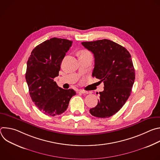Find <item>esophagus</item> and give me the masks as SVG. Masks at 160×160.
I'll use <instances>...</instances> for the list:
<instances>
[{
	"label": "esophagus",
	"instance_id": "34e87169",
	"mask_svg": "<svg viewBox=\"0 0 160 160\" xmlns=\"http://www.w3.org/2000/svg\"><path fill=\"white\" fill-rule=\"evenodd\" d=\"M78 92L82 93V94H88V92H87V91H85L84 90H78Z\"/></svg>",
	"mask_w": 160,
	"mask_h": 160
}]
</instances>
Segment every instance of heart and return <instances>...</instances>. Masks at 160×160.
I'll use <instances>...</instances> for the list:
<instances>
[{"instance_id":"b5f03b06","label":"heart","mask_w":160,"mask_h":160,"mask_svg":"<svg viewBox=\"0 0 160 160\" xmlns=\"http://www.w3.org/2000/svg\"><path fill=\"white\" fill-rule=\"evenodd\" d=\"M83 53H89V52L88 51H83L82 52V54H83Z\"/></svg>"}]
</instances>
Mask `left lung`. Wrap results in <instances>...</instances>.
Instances as JSON below:
<instances>
[{
	"label": "left lung",
	"mask_w": 160,
	"mask_h": 160,
	"mask_svg": "<svg viewBox=\"0 0 160 160\" xmlns=\"http://www.w3.org/2000/svg\"><path fill=\"white\" fill-rule=\"evenodd\" d=\"M94 54L95 66L92 77L104 83L98 105L90 109L94 117L109 118L125 104L135 80V70L131 55L122 45L110 40L102 39L82 42Z\"/></svg>",
	"instance_id": "8db88e82"
}]
</instances>
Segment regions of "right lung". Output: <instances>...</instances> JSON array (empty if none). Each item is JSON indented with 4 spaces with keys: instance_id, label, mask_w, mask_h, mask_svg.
I'll return each instance as SVG.
<instances>
[{
    "instance_id": "obj_1",
    "label": "right lung",
    "mask_w": 160,
    "mask_h": 160,
    "mask_svg": "<svg viewBox=\"0 0 160 160\" xmlns=\"http://www.w3.org/2000/svg\"><path fill=\"white\" fill-rule=\"evenodd\" d=\"M72 42L55 37L45 40L33 49L27 61L25 78L30 96L35 106L48 116L64 112L76 94L74 90L63 89L54 81Z\"/></svg>"
}]
</instances>
